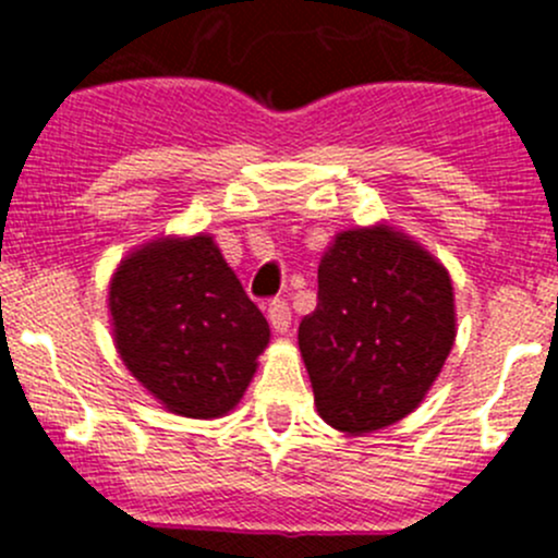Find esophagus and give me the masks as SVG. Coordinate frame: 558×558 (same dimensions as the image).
Here are the masks:
<instances>
[{
	"label": "esophagus",
	"instance_id": "34e87169",
	"mask_svg": "<svg viewBox=\"0 0 558 558\" xmlns=\"http://www.w3.org/2000/svg\"><path fill=\"white\" fill-rule=\"evenodd\" d=\"M267 315H269V324H272L275 331H286L291 326V311H289V302L286 300L269 302Z\"/></svg>",
	"mask_w": 558,
	"mask_h": 558
}]
</instances>
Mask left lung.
Segmentation results:
<instances>
[{"label":"left lung","mask_w":558,"mask_h":558,"mask_svg":"<svg viewBox=\"0 0 558 558\" xmlns=\"http://www.w3.org/2000/svg\"><path fill=\"white\" fill-rule=\"evenodd\" d=\"M446 269L386 227L337 234L318 267V305L300 324V351L318 415L364 435L404 418L453 348Z\"/></svg>","instance_id":"left-lung-1"}]
</instances>
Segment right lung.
I'll list each match as a JSON object with an SVG mask.
<instances>
[{
  "mask_svg": "<svg viewBox=\"0 0 558 558\" xmlns=\"http://www.w3.org/2000/svg\"><path fill=\"white\" fill-rule=\"evenodd\" d=\"M110 313L129 373L185 418L229 413L269 342L267 318L207 234L132 253L110 283Z\"/></svg>",
  "mask_w": 558,
  "mask_h": 558,
  "instance_id": "obj_1",
  "label": "right lung"
}]
</instances>
